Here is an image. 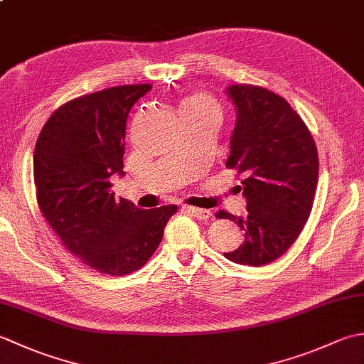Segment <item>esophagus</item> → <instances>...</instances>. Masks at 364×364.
Returning <instances> with one entry per match:
<instances>
[{
    "mask_svg": "<svg viewBox=\"0 0 364 364\" xmlns=\"http://www.w3.org/2000/svg\"><path fill=\"white\" fill-rule=\"evenodd\" d=\"M183 211H186L188 214L194 215L196 219H200V220H206L213 215L210 210H202V208H196V206H183Z\"/></svg>",
    "mask_w": 364,
    "mask_h": 364,
    "instance_id": "obj_1",
    "label": "esophagus"
}]
</instances>
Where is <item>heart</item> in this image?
<instances>
[{"instance_id":"1","label":"heart","mask_w":364,"mask_h":364,"mask_svg":"<svg viewBox=\"0 0 364 364\" xmlns=\"http://www.w3.org/2000/svg\"><path fill=\"white\" fill-rule=\"evenodd\" d=\"M181 114H196V115H211V117H220V106L215 100L203 94V92H196L189 95L181 103Z\"/></svg>"}]
</instances>
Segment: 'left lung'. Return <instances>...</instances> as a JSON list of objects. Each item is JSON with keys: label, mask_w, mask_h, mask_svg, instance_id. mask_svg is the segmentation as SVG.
Returning <instances> with one entry per match:
<instances>
[{"label": "left lung", "mask_w": 364, "mask_h": 364, "mask_svg": "<svg viewBox=\"0 0 364 364\" xmlns=\"http://www.w3.org/2000/svg\"><path fill=\"white\" fill-rule=\"evenodd\" d=\"M237 120L225 162L242 175L247 218L227 211L218 219L236 222L244 242L223 253L245 266H264L296 242L310 218L319 175L318 149L310 129L275 92L253 84L227 89Z\"/></svg>", "instance_id": "1"}]
</instances>
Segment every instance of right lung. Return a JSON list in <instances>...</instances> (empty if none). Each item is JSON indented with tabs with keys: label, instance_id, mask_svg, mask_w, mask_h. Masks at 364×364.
<instances>
[{
	"label": "right lung",
	"instance_id": "1",
	"mask_svg": "<svg viewBox=\"0 0 364 364\" xmlns=\"http://www.w3.org/2000/svg\"><path fill=\"white\" fill-rule=\"evenodd\" d=\"M150 89L127 84L70 100L51 114L36 142L38 210L68 252L106 275L141 269L178 210H141L111 191V176L123 175L129 109Z\"/></svg>",
	"mask_w": 364,
	"mask_h": 364
}]
</instances>
